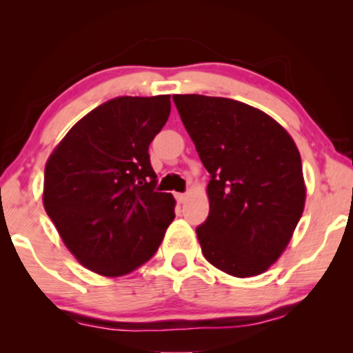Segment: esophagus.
Returning a JSON list of instances; mask_svg holds the SVG:
<instances>
[{
    "label": "esophagus",
    "mask_w": 353,
    "mask_h": 353,
    "mask_svg": "<svg viewBox=\"0 0 353 353\" xmlns=\"http://www.w3.org/2000/svg\"><path fill=\"white\" fill-rule=\"evenodd\" d=\"M175 199H176L178 204H183V202L186 201V194H185V192H176Z\"/></svg>",
    "instance_id": "esophagus-1"
}]
</instances>
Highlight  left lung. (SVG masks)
Segmentation results:
<instances>
[{
    "label": "left lung",
    "instance_id": "8db88e82",
    "mask_svg": "<svg viewBox=\"0 0 353 353\" xmlns=\"http://www.w3.org/2000/svg\"><path fill=\"white\" fill-rule=\"evenodd\" d=\"M210 181V210L196 228L202 254L238 278L263 273L291 241L305 204L302 161L289 133L239 101L175 94Z\"/></svg>",
    "mask_w": 353,
    "mask_h": 353
}]
</instances>
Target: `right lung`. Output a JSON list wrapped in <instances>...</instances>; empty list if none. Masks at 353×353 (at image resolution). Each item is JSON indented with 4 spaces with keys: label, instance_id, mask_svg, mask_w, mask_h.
Instances as JSON below:
<instances>
[{
    "label": "right lung",
    "instance_id": "right-lung-1",
    "mask_svg": "<svg viewBox=\"0 0 353 353\" xmlns=\"http://www.w3.org/2000/svg\"><path fill=\"white\" fill-rule=\"evenodd\" d=\"M170 115V96H119L77 122L48 159L43 204L67 249L103 276L146 263L175 219L157 192L149 144Z\"/></svg>",
    "mask_w": 353,
    "mask_h": 353
}]
</instances>
